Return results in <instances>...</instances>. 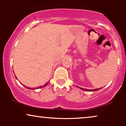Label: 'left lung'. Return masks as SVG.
<instances>
[{
	"label": "left lung",
	"mask_w": 126,
	"mask_h": 126,
	"mask_svg": "<svg viewBox=\"0 0 126 126\" xmlns=\"http://www.w3.org/2000/svg\"><path fill=\"white\" fill-rule=\"evenodd\" d=\"M80 89H82V90H84V91H98L99 90V89H83V88H80Z\"/></svg>",
	"instance_id": "obj_1"
}]
</instances>
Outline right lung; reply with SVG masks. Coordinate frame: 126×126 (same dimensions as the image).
I'll return each instance as SVG.
<instances>
[{
  "mask_svg": "<svg viewBox=\"0 0 126 126\" xmlns=\"http://www.w3.org/2000/svg\"><path fill=\"white\" fill-rule=\"evenodd\" d=\"M48 83H46V84H45V85H44V86H46V85H47V84H48ZM42 87H43V86H40V87H38V88H42ZM28 88V89H31V88ZM35 89H36V88H35Z\"/></svg>",
  "mask_w": 126,
  "mask_h": 126,
  "instance_id": "add662e5",
  "label": "right lung"
}]
</instances>
